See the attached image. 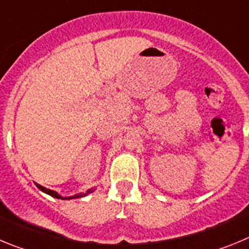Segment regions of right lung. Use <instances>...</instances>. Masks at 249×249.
Instances as JSON below:
<instances>
[{"label": "right lung", "mask_w": 249, "mask_h": 249, "mask_svg": "<svg viewBox=\"0 0 249 249\" xmlns=\"http://www.w3.org/2000/svg\"><path fill=\"white\" fill-rule=\"evenodd\" d=\"M36 186H37V188H38V190L42 191V192L47 193V195L52 196V197H54V198H58V199H59V198H61V199H72V198H78V197H85V196H87V195H89V193H92V192H93V191H94L93 188H91V190H89L86 193H80V195H74V196H71V197H62V196L58 195V193L54 192V191L48 190V188H46V187L41 186V184L36 183Z\"/></svg>", "instance_id": "1"}]
</instances>
